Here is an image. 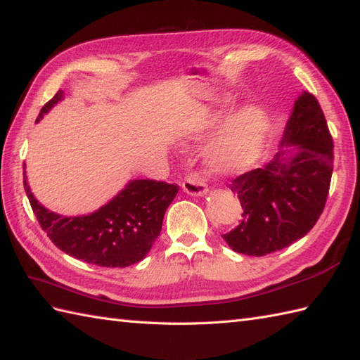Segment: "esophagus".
<instances>
[{"mask_svg":"<svg viewBox=\"0 0 360 360\" xmlns=\"http://www.w3.org/2000/svg\"><path fill=\"white\" fill-rule=\"evenodd\" d=\"M181 188L186 194L194 195V197H200L207 193V186L206 181L203 179V175L200 172H191L188 174L185 180L181 183Z\"/></svg>","mask_w":360,"mask_h":360,"instance_id":"obj_1","label":"esophagus"}]
</instances>
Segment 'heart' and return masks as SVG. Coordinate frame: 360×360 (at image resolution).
Masks as SVG:
<instances>
[{
    "mask_svg": "<svg viewBox=\"0 0 360 360\" xmlns=\"http://www.w3.org/2000/svg\"><path fill=\"white\" fill-rule=\"evenodd\" d=\"M226 106L205 114L189 129L191 139L200 140L210 134L221 117ZM268 134V118L257 106H246L237 110L215 134L206 153L210 169L217 174H240L259 158Z\"/></svg>",
    "mask_w": 360,
    "mask_h": 360,
    "instance_id": "obj_1",
    "label": "heart"
}]
</instances>
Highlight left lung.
<instances>
[{"mask_svg":"<svg viewBox=\"0 0 360 360\" xmlns=\"http://www.w3.org/2000/svg\"><path fill=\"white\" fill-rule=\"evenodd\" d=\"M286 146L294 148L281 149L268 165L231 181L243 212L223 238L236 252L262 257L283 250L321 217L334 157L328 124L313 94L302 92L295 100L281 141Z\"/></svg>","mask_w":360,"mask_h":360,"instance_id":"obj_1","label":"left lung"}]
</instances>
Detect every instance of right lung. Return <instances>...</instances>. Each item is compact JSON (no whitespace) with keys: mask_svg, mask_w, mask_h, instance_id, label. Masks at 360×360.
I'll return each mask as SVG.
<instances>
[{"mask_svg":"<svg viewBox=\"0 0 360 360\" xmlns=\"http://www.w3.org/2000/svg\"><path fill=\"white\" fill-rule=\"evenodd\" d=\"M63 97V91L55 94L37 123ZM22 175L32 211L52 243L72 257L106 268H126L146 257L162 231L167 206L179 193L177 185L166 181L132 180L95 212L65 217L39 203L29 188L26 171Z\"/></svg>","mask_w":360,"mask_h":360,"instance_id":"1","label":"right lung"}]
</instances>
